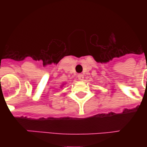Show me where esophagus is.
Segmentation results:
<instances>
[{
  "mask_svg": "<svg viewBox=\"0 0 147 147\" xmlns=\"http://www.w3.org/2000/svg\"><path fill=\"white\" fill-rule=\"evenodd\" d=\"M78 78L79 79L80 81H83L84 80V76H83L82 74H78Z\"/></svg>",
  "mask_w": 147,
  "mask_h": 147,
  "instance_id": "esophagus-1",
  "label": "esophagus"
}]
</instances>
